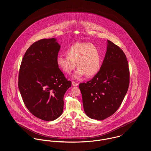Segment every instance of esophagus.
<instances>
[{
  "label": "esophagus",
  "mask_w": 151,
  "mask_h": 151,
  "mask_svg": "<svg viewBox=\"0 0 151 151\" xmlns=\"http://www.w3.org/2000/svg\"><path fill=\"white\" fill-rule=\"evenodd\" d=\"M72 85H73V86H78V83L77 82H74V81H72Z\"/></svg>",
  "instance_id": "esophagus-1"
}]
</instances>
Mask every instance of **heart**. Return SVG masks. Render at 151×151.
Returning <instances> with one entry per match:
<instances>
[{"instance_id": "obj_1", "label": "heart", "mask_w": 151, "mask_h": 151, "mask_svg": "<svg viewBox=\"0 0 151 151\" xmlns=\"http://www.w3.org/2000/svg\"><path fill=\"white\" fill-rule=\"evenodd\" d=\"M66 56L59 55L57 64L63 73L70 74L77 65L78 70L74 77L78 78L83 75L91 77L97 74L101 66V54L99 47L90 42H77L66 50Z\"/></svg>"}]
</instances>
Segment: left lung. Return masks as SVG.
Returning <instances> with one entry per match:
<instances>
[{
    "label": "left lung",
    "mask_w": 151,
    "mask_h": 151,
    "mask_svg": "<svg viewBox=\"0 0 151 151\" xmlns=\"http://www.w3.org/2000/svg\"><path fill=\"white\" fill-rule=\"evenodd\" d=\"M129 76L125 53L108 40L107 51L100 70L91 81L79 85L86 114L97 120L113 114L127 93Z\"/></svg>",
    "instance_id": "left-lung-1"
}]
</instances>
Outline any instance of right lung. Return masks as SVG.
Masks as SVG:
<instances>
[{"label":"right lung","instance_id":"add662e5","mask_svg":"<svg viewBox=\"0 0 151 151\" xmlns=\"http://www.w3.org/2000/svg\"><path fill=\"white\" fill-rule=\"evenodd\" d=\"M60 47L55 38L36 41L20 64L18 87L23 102L42 120H54L62 114L63 96L71 85L57 64Z\"/></svg>","mask_w":151,"mask_h":151}]
</instances>
